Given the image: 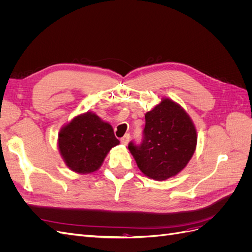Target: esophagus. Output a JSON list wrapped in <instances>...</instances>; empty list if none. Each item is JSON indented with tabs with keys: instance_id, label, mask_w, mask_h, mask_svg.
Masks as SVG:
<instances>
[{
	"instance_id": "esophagus-1",
	"label": "esophagus",
	"mask_w": 252,
	"mask_h": 252,
	"mask_svg": "<svg viewBox=\"0 0 252 252\" xmlns=\"http://www.w3.org/2000/svg\"><path fill=\"white\" fill-rule=\"evenodd\" d=\"M129 139H130V135H129L128 133L125 134L123 138H121V143L124 144V145H127L128 142H129Z\"/></svg>"
}]
</instances>
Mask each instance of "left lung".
Segmentation results:
<instances>
[{"label": "left lung", "instance_id": "1", "mask_svg": "<svg viewBox=\"0 0 252 252\" xmlns=\"http://www.w3.org/2000/svg\"><path fill=\"white\" fill-rule=\"evenodd\" d=\"M145 121L141 144L130 142L129 151L148 178L164 181L174 177L185 168L196 147L191 119L179 104L163 98L145 114Z\"/></svg>", "mask_w": 252, "mask_h": 252}]
</instances>
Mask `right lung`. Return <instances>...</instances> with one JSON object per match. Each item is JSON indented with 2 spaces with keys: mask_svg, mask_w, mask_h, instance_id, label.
<instances>
[{
  "mask_svg": "<svg viewBox=\"0 0 252 252\" xmlns=\"http://www.w3.org/2000/svg\"><path fill=\"white\" fill-rule=\"evenodd\" d=\"M58 141L65 164L79 173L97 170L110 149L120 144L111 125L93 112L80 114L65 125Z\"/></svg>",
  "mask_w": 252,
  "mask_h": 252,
  "instance_id": "obj_1",
  "label": "right lung"
}]
</instances>
